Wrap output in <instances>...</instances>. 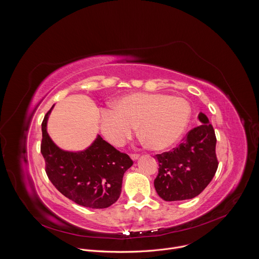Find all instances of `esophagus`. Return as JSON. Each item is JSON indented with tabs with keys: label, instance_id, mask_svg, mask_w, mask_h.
I'll return each instance as SVG.
<instances>
[{
	"label": "esophagus",
	"instance_id": "obj_1",
	"mask_svg": "<svg viewBox=\"0 0 259 259\" xmlns=\"http://www.w3.org/2000/svg\"><path fill=\"white\" fill-rule=\"evenodd\" d=\"M130 157H131V159H132L133 161H136V160L139 158V155H137V154H131Z\"/></svg>",
	"mask_w": 259,
	"mask_h": 259
}]
</instances>
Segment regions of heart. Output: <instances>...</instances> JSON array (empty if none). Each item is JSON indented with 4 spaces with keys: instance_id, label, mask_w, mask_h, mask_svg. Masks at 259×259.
Listing matches in <instances>:
<instances>
[{
    "instance_id": "b5f03b06",
    "label": "heart",
    "mask_w": 259,
    "mask_h": 259,
    "mask_svg": "<svg viewBox=\"0 0 259 259\" xmlns=\"http://www.w3.org/2000/svg\"><path fill=\"white\" fill-rule=\"evenodd\" d=\"M102 109L99 127L103 137L116 146L124 144L135 126L153 150L162 151L173 145L186 131L191 107L186 99L162 93H133Z\"/></svg>"
}]
</instances>
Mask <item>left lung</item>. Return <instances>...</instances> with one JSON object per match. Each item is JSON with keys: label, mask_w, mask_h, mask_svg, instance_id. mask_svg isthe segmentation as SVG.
<instances>
[{"label": "left lung", "mask_w": 259, "mask_h": 259, "mask_svg": "<svg viewBox=\"0 0 259 259\" xmlns=\"http://www.w3.org/2000/svg\"><path fill=\"white\" fill-rule=\"evenodd\" d=\"M201 125L171 152L157 155L159 173L154 184L165 201L189 200L200 195L210 183L218 167L216 136L207 116L200 113Z\"/></svg>", "instance_id": "8db88e82"}]
</instances>
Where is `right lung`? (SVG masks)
<instances>
[{"instance_id": "obj_1", "label": "right lung", "mask_w": 259, "mask_h": 259, "mask_svg": "<svg viewBox=\"0 0 259 259\" xmlns=\"http://www.w3.org/2000/svg\"><path fill=\"white\" fill-rule=\"evenodd\" d=\"M53 106L42 123L41 153L48 178L63 196L78 205L93 209L113 205L121 195L124 173L133 161L100 135L84 151L61 150L47 132Z\"/></svg>"}]
</instances>
